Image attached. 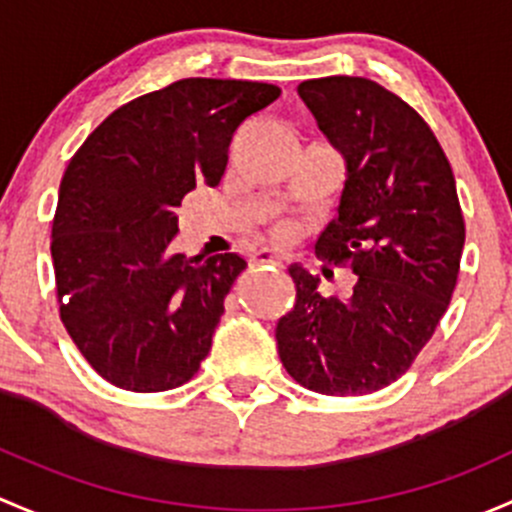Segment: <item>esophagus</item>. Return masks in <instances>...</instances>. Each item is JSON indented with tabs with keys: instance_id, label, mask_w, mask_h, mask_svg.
Instances as JSON below:
<instances>
[{
	"instance_id": "esophagus-1",
	"label": "esophagus",
	"mask_w": 512,
	"mask_h": 512,
	"mask_svg": "<svg viewBox=\"0 0 512 512\" xmlns=\"http://www.w3.org/2000/svg\"><path fill=\"white\" fill-rule=\"evenodd\" d=\"M281 261V256L276 254L273 249H258L254 256H251V263L254 266H271V263H278Z\"/></svg>"
}]
</instances>
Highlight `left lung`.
Instances as JSON below:
<instances>
[{
    "label": "left lung",
    "instance_id": "8db88e82",
    "mask_svg": "<svg viewBox=\"0 0 512 512\" xmlns=\"http://www.w3.org/2000/svg\"><path fill=\"white\" fill-rule=\"evenodd\" d=\"M298 96L347 165L315 251L357 278L350 298H325L320 278L288 268L295 305L278 320V355L305 389L370 394L412 367L449 308L466 241L456 179L424 118L370 78H313Z\"/></svg>",
    "mask_w": 512,
    "mask_h": 512
}]
</instances>
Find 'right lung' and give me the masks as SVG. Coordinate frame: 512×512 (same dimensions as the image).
Instances as JSON below:
<instances>
[{"label": "right lung", "mask_w": 512, "mask_h": 512, "mask_svg": "<svg viewBox=\"0 0 512 512\" xmlns=\"http://www.w3.org/2000/svg\"><path fill=\"white\" fill-rule=\"evenodd\" d=\"M278 96L271 83L182 78L120 105L71 157L51 226L56 298L105 382L165 392L209 355L246 261L175 254V212L197 184L217 187L231 135Z\"/></svg>", "instance_id": "add662e5"}]
</instances>
